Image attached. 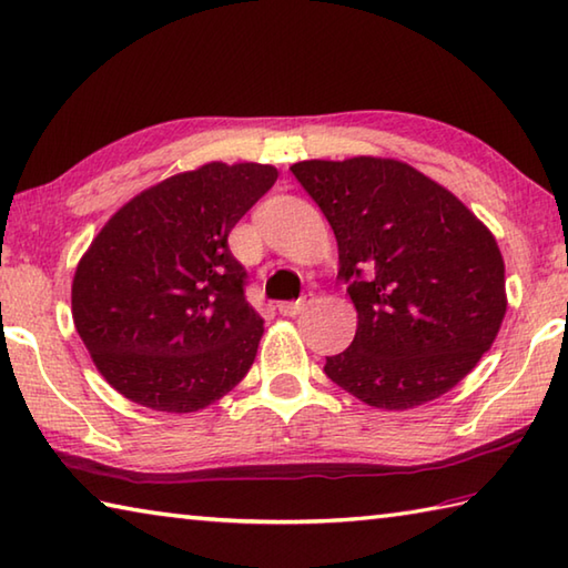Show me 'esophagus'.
Instances as JSON below:
<instances>
[{"label":"esophagus","instance_id":"obj_1","mask_svg":"<svg viewBox=\"0 0 568 568\" xmlns=\"http://www.w3.org/2000/svg\"><path fill=\"white\" fill-rule=\"evenodd\" d=\"M307 303H311V297H301V301H283V303H277V313L285 317H295L305 311Z\"/></svg>","mask_w":568,"mask_h":568}]
</instances>
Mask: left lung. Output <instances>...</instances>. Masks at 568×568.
<instances>
[{
	"mask_svg": "<svg viewBox=\"0 0 568 568\" xmlns=\"http://www.w3.org/2000/svg\"><path fill=\"white\" fill-rule=\"evenodd\" d=\"M293 176L333 229L337 277L357 307L353 345L325 375L383 409L437 399L471 373L507 313L487 225L407 163L301 161Z\"/></svg>",
	"mask_w": 568,
	"mask_h": 568,
	"instance_id": "1",
	"label": "left lung"
}]
</instances>
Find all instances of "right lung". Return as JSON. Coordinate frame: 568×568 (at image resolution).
<instances>
[{"label":"right lung","mask_w":568,"mask_h":568,"mask_svg":"<svg viewBox=\"0 0 568 568\" xmlns=\"http://www.w3.org/2000/svg\"><path fill=\"white\" fill-rule=\"evenodd\" d=\"M263 163H205L129 201L71 285L74 325L99 373L136 405L195 412L248 373L263 317L229 233L273 189Z\"/></svg>","instance_id":"right-lung-1"}]
</instances>
